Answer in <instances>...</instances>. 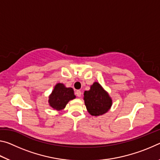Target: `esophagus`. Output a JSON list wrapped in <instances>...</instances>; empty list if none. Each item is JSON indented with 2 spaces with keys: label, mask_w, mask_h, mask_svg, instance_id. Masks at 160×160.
I'll list each match as a JSON object with an SVG mask.
<instances>
[{
  "label": "esophagus",
  "mask_w": 160,
  "mask_h": 160,
  "mask_svg": "<svg viewBox=\"0 0 160 160\" xmlns=\"http://www.w3.org/2000/svg\"><path fill=\"white\" fill-rule=\"evenodd\" d=\"M75 94H76V96H78V97H80L81 96V94H82V93H81L80 90H77L75 92Z\"/></svg>",
  "instance_id": "obj_1"
}]
</instances>
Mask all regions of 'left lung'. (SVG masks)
Instances as JSON below:
<instances>
[{
    "label": "left lung",
    "instance_id": "8db88e82",
    "mask_svg": "<svg viewBox=\"0 0 160 160\" xmlns=\"http://www.w3.org/2000/svg\"><path fill=\"white\" fill-rule=\"evenodd\" d=\"M86 109L90 115L99 116L106 113L112 106V99L99 82H94L90 90L84 92Z\"/></svg>",
    "mask_w": 160,
    "mask_h": 160
}]
</instances>
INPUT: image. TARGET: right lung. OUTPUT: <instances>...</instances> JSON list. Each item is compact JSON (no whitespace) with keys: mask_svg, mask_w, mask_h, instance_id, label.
I'll use <instances>...</instances> for the list:
<instances>
[{"mask_svg":"<svg viewBox=\"0 0 160 160\" xmlns=\"http://www.w3.org/2000/svg\"><path fill=\"white\" fill-rule=\"evenodd\" d=\"M73 89L66 88L63 83H57L48 96V104L53 109L62 111L70 100L75 98Z\"/></svg>","mask_w":160,"mask_h":160,"instance_id":"1","label":"right lung"}]
</instances>
